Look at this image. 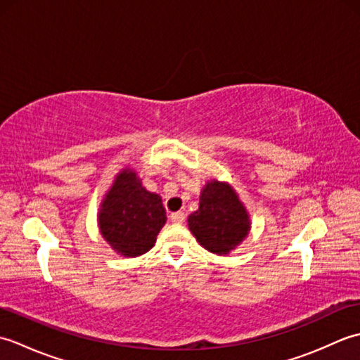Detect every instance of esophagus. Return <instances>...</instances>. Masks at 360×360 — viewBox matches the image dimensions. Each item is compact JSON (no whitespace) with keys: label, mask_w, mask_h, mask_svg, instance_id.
<instances>
[{"label":"esophagus","mask_w":360,"mask_h":360,"mask_svg":"<svg viewBox=\"0 0 360 360\" xmlns=\"http://www.w3.org/2000/svg\"><path fill=\"white\" fill-rule=\"evenodd\" d=\"M170 219H172V223H174V224H182V223H184V219H186V215L182 212H174L170 215Z\"/></svg>","instance_id":"34e87169"}]
</instances>
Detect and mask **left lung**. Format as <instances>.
Wrapping results in <instances>:
<instances>
[{"label": "left lung", "instance_id": "8db88e82", "mask_svg": "<svg viewBox=\"0 0 360 360\" xmlns=\"http://www.w3.org/2000/svg\"><path fill=\"white\" fill-rule=\"evenodd\" d=\"M188 229L201 246L215 255H229L250 232V215L235 188L224 181L205 182L200 209L188 215Z\"/></svg>", "mask_w": 360, "mask_h": 360}]
</instances>
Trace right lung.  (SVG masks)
Instances as JSON below:
<instances>
[{
    "instance_id": "right-lung-1",
    "label": "right lung",
    "mask_w": 360,
    "mask_h": 360,
    "mask_svg": "<svg viewBox=\"0 0 360 360\" xmlns=\"http://www.w3.org/2000/svg\"><path fill=\"white\" fill-rule=\"evenodd\" d=\"M165 223L162 198L148 192L131 167L122 168L97 212L103 240L117 255L134 258L155 246Z\"/></svg>"
}]
</instances>
